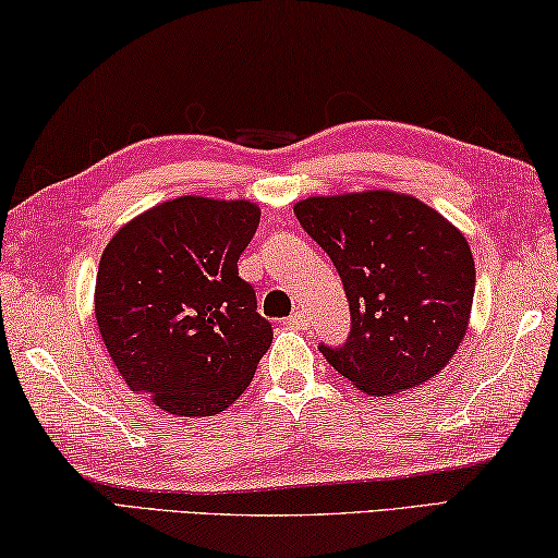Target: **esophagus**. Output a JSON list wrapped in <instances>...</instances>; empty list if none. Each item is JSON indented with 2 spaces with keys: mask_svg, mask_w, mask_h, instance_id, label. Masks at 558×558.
<instances>
[{
  "mask_svg": "<svg viewBox=\"0 0 558 558\" xmlns=\"http://www.w3.org/2000/svg\"><path fill=\"white\" fill-rule=\"evenodd\" d=\"M287 324L291 326V328H296V330H306L311 324H308V316L304 314V311H294V314H291L289 318H287Z\"/></svg>",
  "mask_w": 558,
  "mask_h": 558,
  "instance_id": "34e87169",
  "label": "esophagus"
}]
</instances>
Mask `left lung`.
<instances>
[{
  "label": "left lung",
  "instance_id": "8db88e82",
  "mask_svg": "<svg viewBox=\"0 0 558 558\" xmlns=\"http://www.w3.org/2000/svg\"><path fill=\"white\" fill-rule=\"evenodd\" d=\"M294 213L328 252L350 301V338L320 345L369 397L407 392L441 373L468 333L475 262L465 234L397 191L311 195Z\"/></svg>",
  "mask_w": 558,
  "mask_h": 558
}]
</instances>
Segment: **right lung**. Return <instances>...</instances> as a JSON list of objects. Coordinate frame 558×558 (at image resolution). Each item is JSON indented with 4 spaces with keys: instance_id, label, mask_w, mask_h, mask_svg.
<instances>
[{
    "instance_id": "obj_1",
    "label": "right lung",
    "mask_w": 558,
    "mask_h": 558,
    "mask_svg": "<svg viewBox=\"0 0 558 558\" xmlns=\"http://www.w3.org/2000/svg\"><path fill=\"white\" fill-rule=\"evenodd\" d=\"M259 205L179 195L112 234L95 281V320L117 373L161 412L213 416L250 387L271 326L238 259Z\"/></svg>"
}]
</instances>
